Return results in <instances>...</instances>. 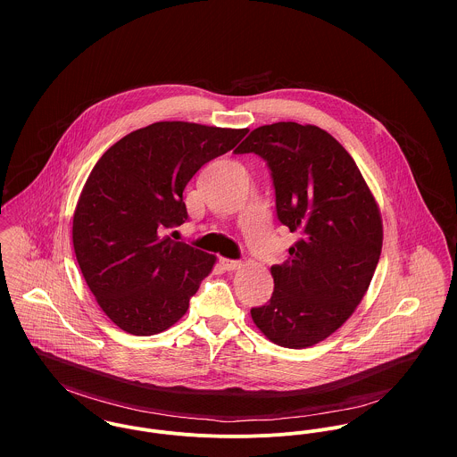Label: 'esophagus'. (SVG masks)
<instances>
[{
    "mask_svg": "<svg viewBox=\"0 0 457 457\" xmlns=\"http://www.w3.org/2000/svg\"><path fill=\"white\" fill-rule=\"evenodd\" d=\"M220 263H221V267L225 269V270H236V269H239L241 267V262L237 261H228V259H220Z\"/></svg>",
    "mask_w": 457,
    "mask_h": 457,
    "instance_id": "1",
    "label": "esophagus"
}]
</instances>
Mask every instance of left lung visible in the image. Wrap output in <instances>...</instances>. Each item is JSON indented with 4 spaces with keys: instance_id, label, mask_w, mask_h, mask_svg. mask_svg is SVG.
<instances>
[{
    "instance_id": "1",
    "label": "left lung",
    "mask_w": 457,
    "mask_h": 457,
    "mask_svg": "<svg viewBox=\"0 0 457 457\" xmlns=\"http://www.w3.org/2000/svg\"><path fill=\"white\" fill-rule=\"evenodd\" d=\"M236 153L267 162L278 218L299 234L288 261L270 267L272 297L252 319L279 346H313L368 292L384 241L378 204L348 151L315 125H263Z\"/></svg>"
}]
</instances>
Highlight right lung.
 Masks as SVG:
<instances>
[{
  "instance_id": "right-lung-1",
  "label": "right lung",
  "mask_w": 457,
  "mask_h": 457,
  "mask_svg": "<svg viewBox=\"0 0 457 457\" xmlns=\"http://www.w3.org/2000/svg\"><path fill=\"white\" fill-rule=\"evenodd\" d=\"M246 133L160 121L125 135L93 167L73 212V250L98 306L125 332L158 334L187 313L216 257L163 232L188 220L183 192L196 170Z\"/></svg>"
}]
</instances>
